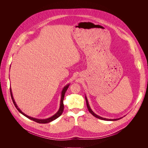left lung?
<instances>
[{
    "instance_id": "left-lung-1",
    "label": "left lung",
    "mask_w": 148,
    "mask_h": 148,
    "mask_svg": "<svg viewBox=\"0 0 148 148\" xmlns=\"http://www.w3.org/2000/svg\"><path fill=\"white\" fill-rule=\"evenodd\" d=\"M85 97H86V103H87V108H88V110L89 112H90V113H91L93 116H94L95 117H96V118H98V119H102V120H104V121H117V120L120 119H121V118H123V117H121V118H116V119H108V118H102V117H101V116H99V115H97V114H95V113L92 111V110L91 109V107H90V105H89V103H88V99H87V98L86 95L85 96Z\"/></svg>"
}]
</instances>
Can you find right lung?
<instances>
[{
  "instance_id": "1",
  "label": "right lung",
  "mask_w": 148,
  "mask_h": 148,
  "mask_svg": "<svg viewBox=\"0 0 148 148\" xmlns=\"http://www.w3.org/2000/svg\"><path fill=\"white\" fill-rule=\"evenodd\" d=\"M70 86V84H67V85H66L64 88H62V90L61 91V100H60V108H59V110L54 115H53L52 116L50 117V118H46V119H37V118H33V117H31V116H29L28 115H27L26 114H25L24 112H23L22 111H21L20 110V108L18 107V106L17 105L14 99V98L13 97V94H12V89L11 88H10V94H11V97H12V101L13 102V103L15 107L17 108V110L19 112H20L21 114H22V115H23L24 116H25L26 117H27V118L32 120V121H34V122H36L37 123H49L54 120H55L56 119H57V118H58L62 113L63 112V110H64V103H63V100H64V95H65V93L66 92V91L67 90L69 87Z\"/></svg>"
}]
</instances>
